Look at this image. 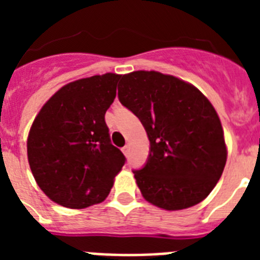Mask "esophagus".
Segmentation results:
<instances>
[{
    "label": "esophagus",
    "instance_id": "1",
    "mask_svg": "<svg viewBox=\"0 0 260 260\" xmlns=\"http://www.w3.org/2000/svg\"><path fill=\"white\" fill-rule=\"evenodd\" d=\"M122 152L125 153L126 156H127V155H128V152H130V147H128V146H125V147H123V148H122Z\"/></svg>",
    "mask_w": 260,
    "mask_h": 260
}]
</instances>
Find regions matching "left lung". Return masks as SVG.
Here are the masks:
<instances>
[{"label": "left lung", "mask_w": 260, "mask_h": 260, "mask_svg": "<svg viewBox=\"0 0 260 260\" xmlns=\"http://www.w3.org/2000/svg\"><path fill=\"white\" fill-rule=\"evenodd\" d=\"M118 99L150 139L146 164L133 171L144 199L168 211L201 203L226 162L221 122L208 99L191 84L157 71L122 75Z\"/></svg>", "instance_id": "obj_1"}]
</instances>
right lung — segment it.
<instances>
[{
    "label": "right lung",
    "instance_id": "right-lung-1",
    "mask_svg": "<svg viewBox=\"0 0 260 260\" xmlns=\"http://www.w3.org/2000/svg\"><path fill=\"white\" fill-rule=\"evenodd\" d=\"M119 78L108 73L66 84L32 123L29 168L48 198L63 207L86 208L104 201L125 165L105 123Z\"/></svg>",
    "mask_w": 260,
    "mask_h": 260
}]
</instances>
